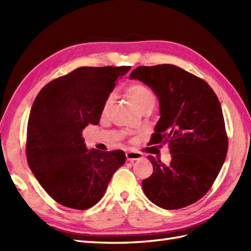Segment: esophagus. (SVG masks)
<instances>
[{
    "instance_id": "esophagus-1",
    "label": "esophagus",
    "mask_w": 251,
    "mask_h": 251,
    "mask_svg": "<svg viewBox=\"0 0 251 251\" xmlns=\"http://www.w3.org/2000/svg\"><path fill=\"white\" fill-rule=\"evenodd\" d=\"M126 157L128 161L134 162L137 161V159H140L143 157V154H141L140 152H135V151H128L126 152Z\"/></svg>"
}]
</instances>
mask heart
Instances as JSON below:
<instances>
[{"label":"heart","instance_id":"heart-1","mask_svg":"<svg viewBox=\"0 0 251 251\" xmlns=\"http://www.w3.org/2000/svg\"><path fill=\"white\" fill-rule=\"evenodd\" d=\"M127 96H128L132 102H134L140 110L146 109L148 106H154L156 101L155 96L151 92L150 88H148L146 85L140 83L130 85V86L127 88ZM112 102H113V97L109 96V97L104 100V103L102 106L103 113L108 111Z\"/></svg>","mask_w":251,"mask_h":251}]
</instances>
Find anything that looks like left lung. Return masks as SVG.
I'll return each instance as SVG.
<instances>
[{
  "label": "left lung",
  "instance_id": "obj_1",
  "mask_svg": "<svg viewBox=\"0 0 251 251\" xmlns=\"http://www.w3.org/2000/svg\"><path fill=\"white\" fill-rule=\"evenodd\" d=\"M157 96L159 120L153 143H168L172 161L149 156L153 174L142 181L146 196L164 209L201 200L226 161L227 137L217 95L204 79L173 65L138 67L131 72Z\"/></svg>",
  "mask_w": 251,
  "mask_h": 251
}]
</instances>
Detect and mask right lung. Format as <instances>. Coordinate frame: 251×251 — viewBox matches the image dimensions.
Here are the masks:
<instances>
[{"label": "right lung", "instance_id": "add662e5", "mask_svg": "<svg viewBox=\"0 0 251 251\" xmlns=\"http://www.w3.org/2000/svg\"><path fill=\"white\" fill-rule=\"evenodd\" d=\"M130 67H81L46 84L32 104L26 159L52 200L84 210L102 199L112 176L126 161L122 150H88L82 138L97 125L116 79Z\"/></svg>", "mask_w": 251, "mask_h": 251}]
</instances>
